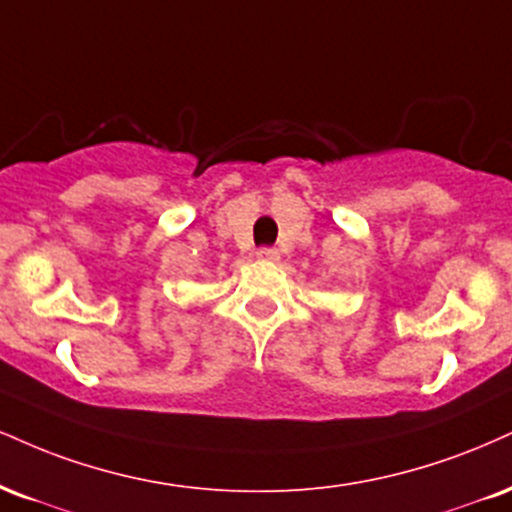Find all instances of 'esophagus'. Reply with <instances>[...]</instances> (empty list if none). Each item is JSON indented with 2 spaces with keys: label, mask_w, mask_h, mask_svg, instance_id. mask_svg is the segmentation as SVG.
I'll list each match as a JSON object with an SVG mask.
<instances>
[{
  "label": "esophagus",
  "mask_w": 512,
  "mask_h": 512,
  "mask_svg": "<svg viewBox=\"0 0 512 512\" xmlns=\"http://www.w3.org/2000/svg\"><path fill=\"white\" fill-rule=\"evenodd\" d=\"M257 257H260V260H264V262H276V260H279V250H276V248H260V250H257Z\"/></svg>",
  "instance_id": "34e87169"
}]
</instances>
